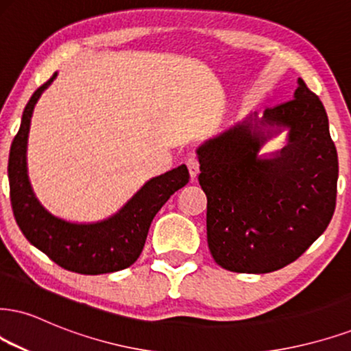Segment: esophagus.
Masks as SVG:
<instances>
[{"label": "esophagus", "mask_w": 351, "mask_h": 351, "mask_svg": "<svg viewBox=\"0 0 351 351\" xmlns=\"http://www.w3.org/2000/svg\"><path fill=\"white\" fill-rule=\"evenodd\" d=\"M187 167H189V174L192 179H195L198 176V171H200V162H198V158L195 154H190L187 158Z\"/></svg>", "instance_id": "1"}]
</instances>
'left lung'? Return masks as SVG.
<instances>
[{
	"label": "left lung",
	"instance_id": "obj_1",
	"mask_svg": "<svg viewBox=\"0 0 351 351\" xmlns=\"http://www.w3.org/2000/svg\"><path fill=\"white\" fill-rule=\"evenodd\" d=\"M295 99L257 112L197 148L208 198L206 237L218 265L268 274L295 262L335 210L339 159L322 102L298 77ZM287 130V145L261 155Z\"/></svg>",
	"mask_w": 351,
	"mask_h": 351
}]
</instances>
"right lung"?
Returning a JSON list of instances; mask_svg holds the SVG:
<instances>
[{
    "label": "right lung",
    "mask_w": 351,
    "mask_h": 351,
    "mask_svg": "<svg viewBox=\"0 0 351 351\" xmlns=\"http://www.w3.org/2000/svg\"><path fill=\"white\" fill-rule=\"evenodd\" d=\"M58 73L42 84L23 112L8 162L11 205L17 226L30 244L60 267L83 275L123 270L140 257L151 221L172 193L189 182L185 164L153 177L109 218L73 223L51 215L36 197L27 174V138L34 107Z\"/></svg>",
    "instance_id": "1"
}]
</instances>
